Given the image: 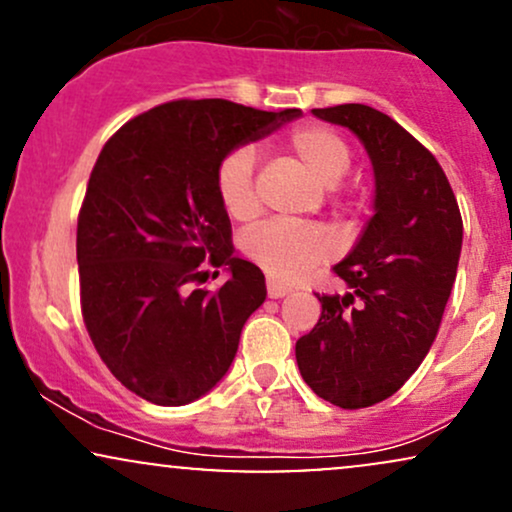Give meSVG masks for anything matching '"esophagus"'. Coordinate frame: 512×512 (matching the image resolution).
Segmentation results:
<instances>
[{
	"mask_svg": "<svg viewBox=\"0 0 512 512\" xmlns=\"http://www.w3.org/2000/svg\"><path fill=\"white\" fill-rule=\"evenodd\" d=\"M289 293H291L289 286L279 284V281H274V279L267 281V296L269 298H284V296H289Z\"/></svg>",
	"mask_w": 512,
	"mask_h": 512,
	"instance_id": "34e87169",
	"label": "esophagus"
}]
</instances>
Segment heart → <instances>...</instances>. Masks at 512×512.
Returning <instances> with one entry per match:
<instances>
[{"instance_id":"heart-1","label":"heart","mask_w":512,"mask_h":512,"mask_svg":"<svg viewBox=\"0 0 512 512\" xmlns=\"http://www.w3.org/2000/svg\"><path fill=\"white\" fill-rule=\"evenodd\" d=\"M284 149L310 180L334 187L349 170V146L332 129L303 125L291 129ZM216 197L236 221H250L260 211L255 190V163L248 149H238L219 163L214 175ZM330 238L322 228L303 223L269 221L245 233L243 250L276 281H296L330 257Z\"/></svg>"}]
</instances>
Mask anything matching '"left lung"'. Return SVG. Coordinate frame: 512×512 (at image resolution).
I'll use <instances>...</instances> for the list:
<instances>
[{
    "instance_id": "1",
    "label": "left lung",
    "mask_w": 512,
    "mask_h": 512,
    "mask_svg": "<svg viewBox=\"0 0 512 512\" xmlns=\"http://www.w3.org/2000/svg\"><path fill=\"white\" fill-rule=\"evenodd\" d=\"M313 115L368 151L375 214L334 267L349 291L317 296L320 320L296 342V361L317 397L363 409L395 395L431 349L457 276L462 216L436 156L392 117L361 103Z\"/></svg>"
}]
</instances>
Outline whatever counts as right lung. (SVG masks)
Masks as SVG:
<instances>
[{"label": "right lung", "instance_id": "add662e5", "mask_svg": "<svg viewBox=\"0 0 512 512\" xmlns=\"http://www.w3.org/2000/svg\"><path fill=\"white\" fill-rule=\"evenodd\" d=\"M301 115L173 101L103 146L76 226L81 313L110 373L146 402L190 404L231 368L267 286L260 267L233 257L214 175L238 146ZM204 261L227 267L219 292L191 286L207 274Z\"/></svg>", "mask_w": 512, "mask_h": 512}]
</instances>
